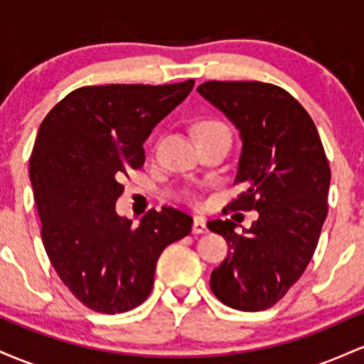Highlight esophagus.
<instances>
[{"instance_id": "34e87169", "label": "esophagus", "mask_w": 364, "mask_h": 364, "mask_svg": "<svg viewBox=\"0 0 364 364\" xmlns=\"http://www.w3.org/2000/svg\"><path fill=\"white\" fill-rule=\"evenodd\" d=\"M208 227H206V220L203 216H196L194 223H193V234H206Z\"/></svg>"}]
</instances>
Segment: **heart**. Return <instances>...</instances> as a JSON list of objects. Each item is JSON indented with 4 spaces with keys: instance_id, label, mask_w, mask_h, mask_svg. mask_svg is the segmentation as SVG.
<instances>
[{
    "instance_id": "b5f03b06",
    "label": "heart",
    "mask_w": 364,
    "mask_h": 364,
    "mask_svg": "<svg viewBox=\"0 0 364 364\" xmlns=\"http://www.w3.org/2000/svg\"><path fill=\"white\" fill-rule=\"evenodd\" d=\"M208 127H222V125L216 124V122H206V124H203L199 129H208ZM186 196H187V199H194V194L193 193H187Z\"/></svg>"
}]
</instances>
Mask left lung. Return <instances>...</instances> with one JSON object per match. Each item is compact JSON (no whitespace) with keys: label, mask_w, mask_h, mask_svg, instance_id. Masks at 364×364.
Here are the masks:
<instances>
[{"label":"left lung","mask_w":364,"mask_h":364,"mask_svg":"<svg viewBox=\"0 0 364 364\" xmlns=\"http://www.w3.org/2000/svg\"><path fill=\"white\" fill-rule=\"evenodd\" d=\"M198 92L242 141L235 183L244 193L230 208L258 211L242 234L230 220L208 223L228 244L227 258L211 272V291L234 309L263 311L285 296L313 258L328 211V160L311 117L279 85L210 80Z\"/></svg>","instance_id":"obj_1"}]
</instances>
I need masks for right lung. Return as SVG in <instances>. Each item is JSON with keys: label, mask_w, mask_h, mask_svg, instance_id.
<instances>
[{"label": "right lung", "mask_w": 364, "mask_h": 364, "mask_svg": "<svg viewBox=\"0 0 364 364\" xmlns=\"http://www.w3.org/2000/svg\"><path fill=\"white\" fill-rule=\"evenodd\" d=\"M193 87V79L85 85L41 124L28 161L41 237L61 282L92 311L141 304L163 249L191 234L193 218L175 208L151 210L134 225L115 204L122 175L141 168L146 139Z\"/></svg>", "instance_id": "obj_1"}]
</instances>
